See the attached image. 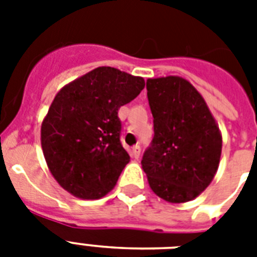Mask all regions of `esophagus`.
<instances>
[{
	"label": "esophagus",
	"mask_w": 257,
	"mask_h": 257,
	"mask_svg": "<svg viewBox=\"0 0 257 257\" xmlns=\"http://www.w3.org/2000/svg\"><path fill=\"white\" fill-rule=\"evenodd\" d=\"M140 153H141L140 145H135V147L132 148V156L135 157V159H139V157H140Z\"/></svg>",
	"instance_id": "1"
}]
</instances>
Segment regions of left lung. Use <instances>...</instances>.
<instances>
[{
    "instance_id": "left-lung-1",
    "label": "left lung",
    "mask_w": 257,
    "mask_h": 257,
    "mask_svg": "<svg viewBox=\"0 0 257 257\" xmlns=\"http://www.w3.org/2000/svg\"><path fill=\"white\" fill-rule=\"evenodd\" d=\"M155 136L143 155L149 187L165 201L185 203L211 184L221 135L205 101L181 77L147 80Z\"/></svg>"
}]
</instances>
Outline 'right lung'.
I'll return each instance as SVG.
<instances>
[{
    "label": "right lung",
    "instance_id": "obj_1",
    "mask_svg": "<svg viewBox=\"0 0 257 257\" xmlns=\"http://www.w3.org/2000/svg\"><path fill=\"white\" fill-rule=\"evenodd\" d=\"M143 77L100 66L56 94L41 126L46 164L76 197L112 191L131 157L121 144L118 109L144 89Z\"/></svg>",
    "mask_w": 257,
    "mask_h": 257
}]
</instances>
